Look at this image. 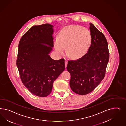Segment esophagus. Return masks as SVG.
Wrapping results in <instances>:
<instances>
[{"label": "esophagus", "instance_id": "1", "mask_svg": "<svg viewBox=\"0 0 126 126\" xmlns=\"http://www.w3.org/2000/svg\"><path fill=\"white\" fill-rule=\"evenodd\" d=\"M65 67H66V68L67 66V64H68V61H67V60L66 59H65Z\"/></svg>", "mask_w": 126, "mask_h": 126}]
</instances>
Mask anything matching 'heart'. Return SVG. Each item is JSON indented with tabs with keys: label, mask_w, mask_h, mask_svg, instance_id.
Here are the masks:
<instances>
[{
	"label": "heart",
	"mask_w": 126,
	"mask_h": 126,
	"mask_svg": "<svg viewBox=\"0 0 126 126\" xmlns=\"http://www.w3.org/2000/svg\"><path fill=\"white\" fill-rule=\"evenodd\" d=\"M91 43L89 31L80 26H70L63 29L54 45L58 52L63 55L65 48L70 57H81L87 51Z\"/></svg>",
	"instance_id": "b5f03b06"
}]
</instances>
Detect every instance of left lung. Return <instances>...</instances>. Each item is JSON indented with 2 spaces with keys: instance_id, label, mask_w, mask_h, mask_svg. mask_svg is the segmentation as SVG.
I'll use <instances>...</instances> for the list:
<instances>
[{
  "instance_id": "obj_1",
  "label": "left lung",
  "mask_w": 126,
  "mask_h": 126,
  "mask_svg": "<svg viewBox=\"0 0 126 126\" xmlns=\"http://www.w3.org/2000/svg\"><path fill=\"white\" fill-rule=\"evenodd\" d=\"M89 30L91 43L87 52L77 60H69L67 66L71 75V89L81 95L89 93L99 85L105 77L110 57L104 35L91 23Z\"/></svg>"
}]
</instances>
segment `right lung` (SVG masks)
<instances>
[{
	"instance_id": "obj_1",
	"label": "right lung",
	"mask_w": 126,
	"mask_h": 126,
	"mask_svg": "<svg viewBox=\"0 0 126 126\" xmlns=\"http://www.w3.org/2000/svg\"><path fill=\"white\" fill-rule=\"evenodd\" d=\"M53 26H32L18 45L16 65L22 82L32 93L42 97L50 94L54 81L65 69L63 58L55 60L49 56L54 46Z\"/></svg>"
}]
</instances>
